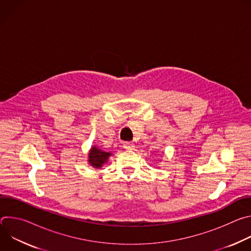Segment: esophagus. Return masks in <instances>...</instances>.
I'll use <instances>...</instances> for the list:
<instances>
[{"label":"esophagus","instance_id":"obj_1","mask_svg":"<svg viewBox=\"0 0 251 251\" xmlns=\"http://www.w3.org/2000/svg\"><path fill=\"white\" fill-rule=\"evenodd\" d=\"M123 147H124V149H126V150H131V149H134V145L132 144V143H124L123 144Z\"/></svg>","mask_w":251,"mask_h":251}]
</instances>
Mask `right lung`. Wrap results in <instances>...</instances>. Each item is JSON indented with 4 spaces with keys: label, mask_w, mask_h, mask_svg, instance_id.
Wrapping results in <instances>:
<instances>
[{
    "label": "right lung",
    "mask_w": 251,
    "mask_h": 251,
    "mask_svg": "<svg viewBox=\"0 0 251 251\" xmlns=\"http://www.w3.org/2000/svg\"><path fill=\"white\" fill-rule=\"evenodd\" d=\"M110 156H112L111 152L103 151L95 145L92 146L88 152L87 162L89 166L95 169H101L106 163H108V159Z\"/></svg>",
    "instance_id": "right-lung-1"
}]
</instances>
